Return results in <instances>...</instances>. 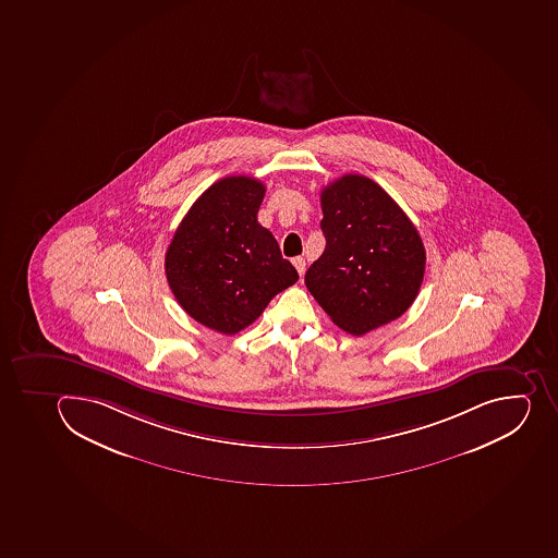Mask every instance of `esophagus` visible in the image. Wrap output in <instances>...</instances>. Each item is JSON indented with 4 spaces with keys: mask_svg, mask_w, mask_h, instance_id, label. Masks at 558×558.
Instances as JSON below:
<instances>
[{
    "mask_svg": "<svg viewBox=\"0 0 558 558\" xmlns=\"http://www.w3.org/2000/svg\"><path fill=\"white\" fill-rule=\"evenodd\" d=\"M291 263H293V267L296 268V271H299V276H304V271H305V259L304 257H293V259H291Z\"/></svg>",
    "mask_w": 558,
    "mask_h": 558,
    "instance_id": "obj_1",
    "label": "esophagus"
}]
</instances>
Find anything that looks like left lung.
Masks as SVG:
<instances>
[{
	"label": "left lung",
	"instance_id": "8db88e82",
	"mask_svg": "<svg viewBox=\"0 0 558 558\" xmlns=\"http://www.w3.org/2000/svg\"><path fill=\"white\" fill-rule=\"evenodd\" d=\"M320 201L325 251L305 271L311 295L350 335L397 320L416 299L427 262L414 223L364 175L338 178Z\"/></svg>",
	"mask_w": 558,
	"mask_h": 558
}]
</instances>
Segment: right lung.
Listing matches in <instances>:
<instances>
[{
  "instance_id": "right-lung-1",
  "label": "right lung",
  "mask_w": 558,
  "mask_h": 558,
  "mask_svg": "<svg viewBox=\"0 0 558 558\" xmlns=\"http://www.w3.org/2000/svg\"><path fill=\"white\" fill-rule=\"evenodd\" d=\"M263 197L265 184L248 175L218 180L192 204L167 248L175 301L222 335L248 327L299 279L274 234L257 222Z\"/></svg>"
}]
</instances>
